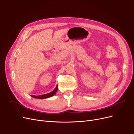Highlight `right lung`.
I'll return each mask as SVG.
<instances>
[{
  "label": "right lung",
  "instance_id": "1",
  "mask_svg": "<svg viewBox=\"0 0 134 134\" xmlns=\"http://www.w3.org/2000/svg\"><path fill=\"white\" fill-rule=\"evenodd\" d=\"M57 91H58V86L56 87V88L53 91L49 93H47V94H42L40 96H31V97H33V98H37V99H44V98H49V97H51L52 96H53L54 95H55Z\"/></svg>",
  "mask_w": 134,
  "mask_h": 134
}]
</instances>
